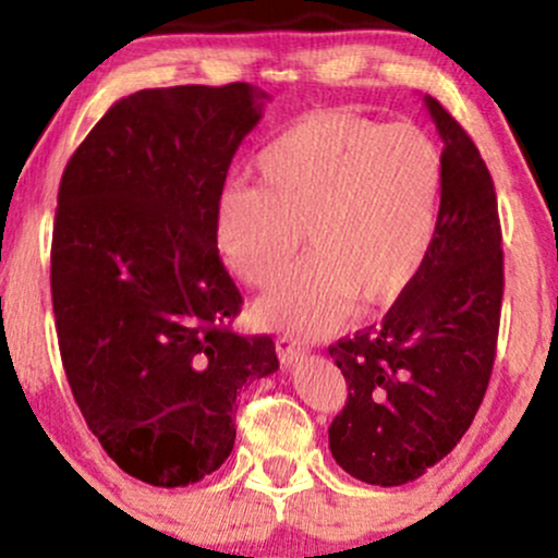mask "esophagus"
Segmentation results:
<instances>
[{"label": "esophagus", "mask_w": 558, "mask_h": 558, "mask_svg": "<svg viewBox=\"0 0 558 558\" xmlns=\"http://www.w3.org/2000/svg\"><path fill=\"white\" fill-rule=\"evenodd\" d=\"M275 351H278L280 362L283 364H293V362L304 360V354H306L304 345L296 343L293 338H288V336H280L278 341H275Z\"/></svg>", "instance_id": "esophagus-1"}]
</instances>
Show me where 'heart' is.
Returning a JSON list of instances; mask_svg holds the SVG:
<instances>
[{"instance_id": "heart-1", "label": "heart", "mask_w": 558, "mask_h": 558, "mask_svg": "<svg viewBox=\"0 0 558 558\" xmlns=\"http://www.w3.org/2000/svg\"><path fill=\"white\" fill-rule=\"evenodd\" d=\"M254 170L259 185L228 183L215 204L228 270L267 288L301 246V228L315 246L257 301L259 325L328 336L354 299L390 304L420 275L444 196V157L422 128L317 112L275 136Z\"/></svg>"}]
</instances>
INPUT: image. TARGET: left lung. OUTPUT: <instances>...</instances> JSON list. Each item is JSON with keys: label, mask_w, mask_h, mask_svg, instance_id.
Returning <instances> with one entry per match:
<instances>
[{"label": "left lung", "mask_w": 558, "mask_h": 558, "mask_svg": "<svg viewBox=\"0 0 558 558\" xmlns=\"http://www.w3.org/2000/svg\"><path fill=\"white\" fill-rule=\"evenodd\" d=\"M444 138V196L430 254L380 325L332 343L349 399L332 420V459L369 485L412 483L451 453L493 373L504 299L493 178L466 131L425 96Z\"/></svg>", "instance_id": "obj_1"}]
</instances>
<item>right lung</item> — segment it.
Masks as SVG:
<instances>
[{
  "mask_svg": "<svg viewBox=\"0 0 558 558\" xmlns=\"http://www.w3.org/2000/svg\"><path fill=\"white\" fill-rule=\"evenodd\" d=\"M267 94L248 83L144 88L114 101L57 194L52 306L70 390L131 477L178 488L235 444V396L278 369L270 336H239L241 293L215 204Z\"/></svg>",
  "mask_w": 558,
  "mask_h": 558,
  "instance_id": "right-lung-1",
  "label": "right lung"
}]
</instances>
